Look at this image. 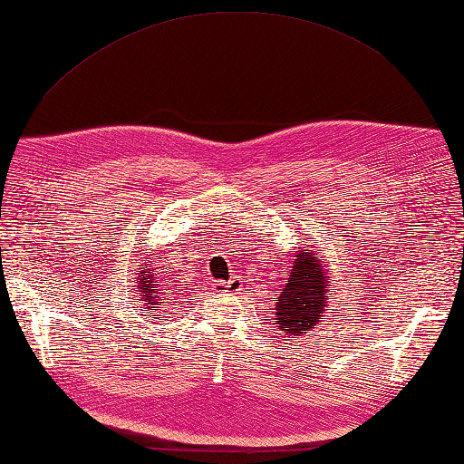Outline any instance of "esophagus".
<instances>
[{"label": "esophagus", "instance_id": "1", "mask_svg": "<svg viewBox=\"0 0 464 464\" xmlns=\"http://www.w3.org/2000/svg\"><path fill=\"white\" fill-rule=\"evenodd\" d=\"M223 289H231V291H239V279L233 277L231 281H227V285H223Z\"/></svg>", "mask_w": 464, "mask_h": 464}]
</instances>
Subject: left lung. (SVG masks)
Returning a JSON list of instances; mask_svg holds the SVG:
<instances>
[{"label":"left lung","instance_id":"1","mask_svg":"<svg viewBox=\"0 0 464 464\" xmlns=\"http://www.w3.org/2000/svg\"><path fill=\"white\" fill-rule=\"evenodd\" d=\"M327 275L324 259L317 257L314 247L297 251L289 281L279 289V299L275 304L277 324L285 337H301L309 333L327 311Z\"/></svg>","mask_w":464,"mask_h":464}]
</instances>
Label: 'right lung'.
I'll return each instance as SVG.
<instances>
[{
	"label": "right lung",
	"mask_w": 464,
	"mask_h": 464,
	"mask_svg": "<svg viewBox=\"0 0 464 464\" xmlns=\"http://www.w3.org/2000/svg\"><path fill=\"white\" fill-rule=\"evenodd\" d=\"M137 267L141 269L140 273H137V289H140L141 297H143L141 301H147L145 309H150V311L161 309V307H153V304L165 303L163 293H161V291H165V285H161L160 277H157V273H153L155 267H151V265L147 267V263L137 265ZM153 317H155V314H153ZM157 317H160V314H157Z\"/></svg>",
	"instance_id": "add662e5"
}]
</instances>
